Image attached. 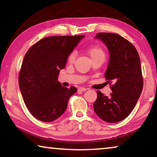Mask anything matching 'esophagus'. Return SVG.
<instances>
[{
  "label": "esophagus",
  "mask_w": 157,
  "mask_h": 157,
  "mask_svg": "<svg viewBox=\"0 0 157 157\" xmlns=\"http://www.w3.org/2000/svg\"><path fill=\"white\" fill-rule=\"evenodd\" d=\"M86 90H87V89L84 88V87H79V88L78 89L79 91H86Z\"/></svg>",
  "instance_id": "esophagus-1"
}]
</instances>
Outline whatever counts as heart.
Returning <instances> with one entry per match:
<instances>
[{"instance_id":"heart-1","label":"heart","mask_w":157,"mask_h":157,"mask_svg":"<svg viewBox=\"0 0 157 157\" xmlns=\"http://www.w3.org/2000/svg\"><path fill=\"white\" fill-rule=\"evenodd\" d=\"M88 53L89 56L91 57V59L97 57L103 56L105 57V52L103 49L99 46H94L91 48H90L88 50ZM75 57V52H71L68 56V61L70 62H72Z\"/></svg>"}]
</instances>
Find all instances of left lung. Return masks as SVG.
<instances>
[{"mask_svg": "<svg viewBox=\"0 0 157 157\" xmlns=\"http://www.w3.org/2000/svg\"><path fill=\"white\" fill-rule=\"evenodd\" d=\"M95 39H100L109 52L105 77L113 84L110 97L97 91L94 111L107 123H118L131 113L141 94L143 80L140 57L135 47L118 34L100 33Z\"/></svg>", "mask_w": 157, "mask_h": 157, "instance_id": "left-lung-1", "label": "left lung"}]
</instances>
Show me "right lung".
I'll use <instances>...</instances> for the list:
<instances>
[{
    "label": "right lung",
    "mask_w": 157,
    "mask_h": 157,
    "mask_svg": "<svg viewBox=\"0 0 157 157\" xmlns=\"http://www.w3.org/2000/svg\"><path fill=\"white\" fill-rule=\"evenodd\" d=\"M84 35L54 36L37 41L28 50L21 66L18 84L23 101L34 118L52 122L62 115L68 100L77 91L58 81L69 55Z\"/></svg>",
    "instance_id": "add662e5"
}]
</instances>
